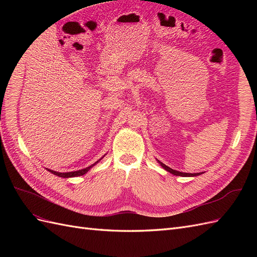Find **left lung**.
<instances>
[{
  "instance_id": "8db88e82",
  "label": "left lung",
  "mask_w": 257,
  "mask_h": 257,
  "mask_svg": "<svg viewBox=\"0 0 257 257\" xmlns=\"http://www.w3.org/2000/svg\"><path fill=\"white\" fill-rule=\"evenodd\" d=\"M159 163L161 164V166L164 168L165 170H167L168 173H170V174H173V175H175V176H181V177H195V176H199V175H201L203 173H196V174H188V173H181V172H178V170H175V169H172L170 167H168V166H166L165 164H163L162 162H160L159 161Z\"/></svg>"
}]
</instances>
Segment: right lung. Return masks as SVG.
<instances>
[{
	"label": "right lung",
	"mask_w": 257,
	"mask_h": 257,
	"mask_svg": "<svg viewBox=\"0 0 257 257\" xmlns=\"http://www.w3.org/2000/svg\"><path fill=\"white\" fill-rule=\"evenodd\" d=\"M100 160L102 159H99L97 162H95L94 164H92L91 166H89V167H87V168H83V169H79V170H77V172H69V173H58V172H54V170H51V169H48V172H50L51 174H53V175H56V176H59V177H62V178H72V177H78V176H82V175H84V174H87L89 170L94 166L96 163H98Z\"/></svg>",
	"instance_id": "1"
}]
</instances>
